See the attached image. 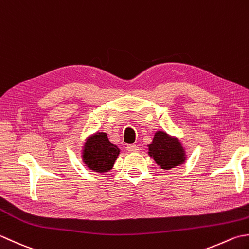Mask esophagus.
Instances as JSON below:
<instances>
[{
  "label": "esophagus",
  "mask_w": 249,
  "mask_h": 249,
  "mask_svg": "<svg viewBox=\"0 0 249 249\" xmlns=\"http://www.w3.org/2000/svg\"><path fill=\"white\" fill-rule=\"evenodd\" d=\"M126 149H128L129 153H138L140 150V147L138 145H128L126 146Z\"/></svg>",
  "instance_id": "34e87169"
}]
</instances>
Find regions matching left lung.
Masks as SVG:
<instances>
[{
	"label": "left lung",
	"instance_id": "obj_1",
	"mask_svg": "<svg viewBox=\"0 0 249 249\" xmlns=\"http://www.w3.org/2000/svg\"><path fill=\"white\" fill-rule=\"evenodd\" d=\"M148 155L163 170L173 169L182 164L186 160V153L177 138L157 131L151 144L148 145Z\"/></svg>",
	"mask_w": 249,
	"mask_h": 249
}]
</instances>
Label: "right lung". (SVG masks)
Segmentation results:
<instances>
[{
	"label": "right lung",
	"mask_w": 249,
	"mask_h": 249,
	"mask_svg": "<svg viewBox=\"0 0 249 249\" xmlns=\"http://www.w3.org/2000/svg\"><path fill=\"white\" fill-rule=\"evenodd\" d=\"M120 149L111 144L107 134L96 132L86 141L83 150V161L88 169L98 173L108 172L118 158Z\"/></svg>",
	"instance_id": "1"
}]
</instances>
